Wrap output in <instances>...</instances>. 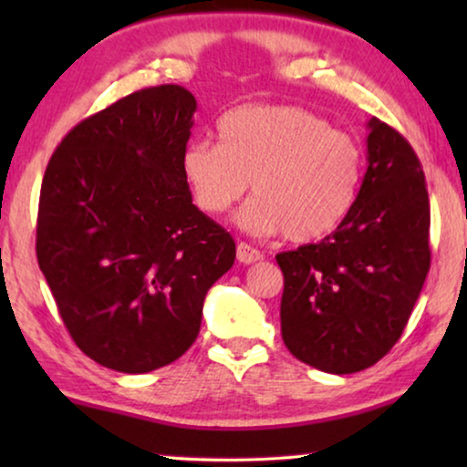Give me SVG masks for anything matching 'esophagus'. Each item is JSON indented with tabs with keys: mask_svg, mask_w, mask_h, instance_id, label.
I'll return each instance as SVG.
<instances>
[{
	"mask_svg": "<svg viewBox=\"0 0 467 467\" xmlns=\"http://www.w3.org/2000/svg\"><path fill=\"white\" fill-rule=\"evenodd\" d=\"M235 251H238V261H240V264H246L248 265V264H254V261L264 259V253L257 251V248H253L251 244H246V242H240Z\"/></svg>",
	"mask_w": 467,
	"mask_h": 467,
	"instance_id": "obj_1",
	"label": "esophagus"
}]
</instances>
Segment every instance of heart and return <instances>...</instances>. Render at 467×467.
I'll return each instance as SVG.
<instances>
[{
    "mask_svg": "<svg viewBox=\"0 0 467 467\" xmlns=\"http://www.w3.org/2000/svg\"><path fill=\"white\" fill-rule=\"evenodd\" d=\"M219 144L195 140L182 152V174L203 213L223 214L246 193L238 214L254 235L283 234L317 242L355 208L363 149L327 119L297 106H242L216 125Z\"/></svg>",
    "mask_w": 467,
    "mask_h": 467,
    "instance_id": "obj_1",
    "label": "heart"
}]
</instances>
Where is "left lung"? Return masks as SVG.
<instances>
[{"instance_id": "left-lung-1", "label": "left lung", "mask_w": 467, "mask_h": 467, "mask_svg": "<svg viewBox=\"0 0 467 467\" xmlns=\"http://www.w3.org/2000/svg\"><path fill=\"white\" fill-rule=\"evenodd\" d=\"M368 170L347 221L317 244L278 253L280 331L293 357L361 372L400 340L430 272V195L408 140L372 119Z\"/></svg>"}]
</instances>
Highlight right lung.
Returning <instances> with one entry per match:
<instances>
[{
  "label": "right lung",
  "instance_id": "1",
  "mask_svg": "<svg viewBox=\"0 0 467 467\" xmlns=\"http://www.w3.org/2000/svg\"><path fill=\"white\" fill-rule=\"evenodd\" d=\"M195 110L184 87L142 88L76 125L44 171L37 264L76 347L117 372L187 353L234 265V238L182 174Z\"/></svg>",
  "mask_w": 467,
  "mask_h": 467
}]
</instances>
